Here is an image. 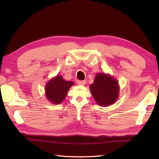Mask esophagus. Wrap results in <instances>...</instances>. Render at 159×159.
I'll return each mask as SVG.
<instances>
[{
	"mask_svg": "<svg viewBox=\"0 0 159 159\" xmlns=\"http://www.w3.org/2000/svg\"><path fill=\"white\" fill-rule=\"evenodd\" d=\"M86 83V81L85 80H78L77 81V84L79 85H85Z\"/></svg>",
	"mask_w": 159,
	"mask_h": 159,
	"instance_id": "1",
	"label": "esophagus"
}]
</instances>
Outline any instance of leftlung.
<instances>
[{"label":"left lung","instance_id":"left-lung-1","mask_svg":"<svg viewBox=\"0 0 159 159\" xmlns=\"http://www.w3.org/2000/svg\"><path fill=\"white\" fill-rule=\"evenodd\" d=\"M89 88L94 100L102 107L114 104L119 97V83L116 78L110 74L97 73Z\"/></svg>","mask_w":159,"mask_h":159}]
</instances>
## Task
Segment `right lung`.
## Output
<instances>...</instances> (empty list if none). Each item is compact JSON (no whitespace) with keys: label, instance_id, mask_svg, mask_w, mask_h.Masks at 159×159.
Listing matches in <instances>:
<instances>
[{"label":"right lung","instance_id":"1","mask_svg":"<svg viewBox=\"0 0 159 159\" xmlns=\"http://www.w3.org/2000/svg\"><path fill=\"white\" fill-rule=\"evenodd\" d=\"M74 85V82L64 80L61 75H57L46 84L45 96L50 102L59 104L65 100L67 92Z\"/></svg>","mask_w":159,"mask_h":159}]
</instances>
